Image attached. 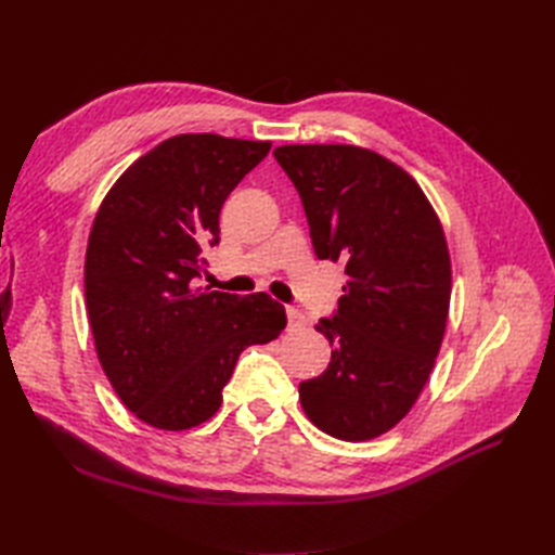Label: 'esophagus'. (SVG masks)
I'll use <instances>...</instances> for the list:
<instances>
[{
    "label": "esophagus",
    "mask_w": 555,
    "mask_h": 555,
    "mask_svg": "<svg viewBox=\"0 0 555 555\" xmlns=\"http://www.w3.org/2000/svg\"><path fill=\"white\" fill-rule=\"evenodd\" d=\"M286 317L291 328H300L305 324V314L298 308H286Z\"/></svg>",
    "instance_id": "obj_1"
}]
</instances>
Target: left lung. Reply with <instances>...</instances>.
I'll use <instances>...</instances> for the list:
<instances>
[{"label": "left lung", "mask_w": 555, "mask_h": 555, "mask_svg": "<svg viewBox=\"0 0 555 555\" xmlns=\"http://www.w3.org/2000/svg\"><path fill=\"white\" fill-rule=\"evenodd\" d=\"M274 157L317 257L340 259L348 276L317 324L334 350L320 376L300 382L302 410L336 439H374L408 415L439 356L451 302L443 229L422 188L372 150L284 145Z\"/></svg>", "instance_id": "obj_1"}]
</instances>
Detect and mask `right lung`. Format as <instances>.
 <instances>
[{
  "mask_svg": "<svg viewBox=\"0 0 555 555\" xmlns=\"http://www.w3.org/2000/svg\"><path fill=\"white\" fill-rule=\"evenodd\" d=\"M271 143L215 133L164 140L104 197L86 253V305L104 374L135 417L181 431L221 405L238 356L286 328L267 293L195 288L219 245L223 199Z\"/></svg>",
  "mask_w": 555,
  "mask_h": 555,
  "instance_id": "obj_1",
  "label": "right lung"
}]
</instances>
